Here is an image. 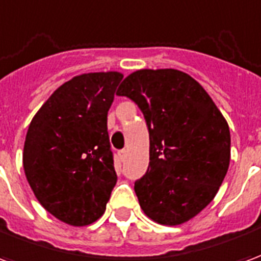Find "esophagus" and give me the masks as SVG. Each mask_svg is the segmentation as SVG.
Here are the masks:
<instances>
[{
  "instance_id": "1",
  "label": "esophagus",
  "mask_w": 261,
  "mask_h": 261,
  "mask_svg": "<svg viewBox=\"0 0 261 261\" xmlns=\"http://www.w3.org/2000/svg\"><path fill=\"white\" fill-rule=\"evenodd\" d=\"M125 155H127V151H125V149H121V151L117 152V158H119L120 161H124Z\"/></svg>"
}]
</instances>
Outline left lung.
Returning a JSON list of instances; mask_svg holds the SVG:
<instances>
[{
  "mask_svg": "<svg viewBox=\"0 0 261 261\" xmlns=\"http://www.w3.org/2000/svg\"><path fill=\"white\" fill-rule=\"evenodd\" d=\"M119 96L141 109L149 133V165L134 190L155 222L180 225L213 201L229 168L230 133L205 89L177 69H138Z\"/></svg>",
  "mask_w": 261,
  "mask_h": 261,
  "instance_id": "obj_1",
  "label": "left lung"
}]
</instances>
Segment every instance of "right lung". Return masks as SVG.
I'll return each mask as SVG.
<instances>
[{"label": "right lung", "instance_id": "obj_1", "mask_svg": "<svg viewBox=\"0 0 261 261\" xmlns=\"http://www.w3.org/2000/svg\"><path fill=\"white\" fill-rule=\"evenodd\" d=\"M121 80L116 71L74 76L39 109L26 133V179L39 202L65 224L100 218L117 181L108 112Z\"/></svg>", "mask_w": 261, "mask_h": 261}]
</instances>
